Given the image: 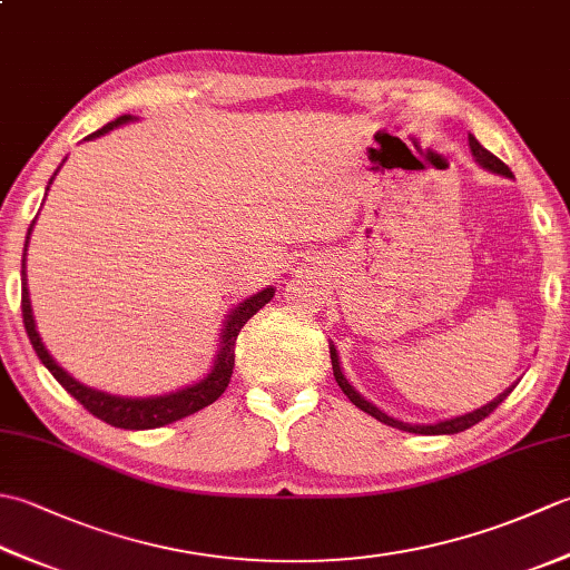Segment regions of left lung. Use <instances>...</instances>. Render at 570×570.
Wrapping results in <instances>:
<instances>
[{"label":"left lung","mask_w":570,"mask_h":570,"mask_svg":"<svg viewBox=\"0 0 570 570\" xmlns=\"http://www.w3.org/2000/svg\"><path fill=\"white\" fill-rule=\"evenodd\" d=\"M468 141H470V151H472V156H475V161L480 164V166H485V168H490V171H494V174H502V176H512V171H510V166H507L504 161H500L498 156H494L492 151H488L485 147H482V144L475 139V137H468ZM331 362H333V374H335V382H337V386H341V390L347 394V399L350 402H353L357 409H362L365 411V414H370V416H374L377 421H382V423H386V426H394V429H402V431H409V433H426V435H441V433H460V431H465V429H470V426H475V423H480L482 419H488L494 409H498L507 396H510V392L512 390H507L504 394H500L498 399H494V402H490L488 406H482V409H478V411H472V414H465V416H458V419H451V421H441V423H435V426H409V423H402V421H394V419H390L386 414H382V411L377 409V406H372L370 402H365V399H362L353 386L347 384V380L343 377V372H341V362H337V353H335V347H331Z\"/></svg>","instance_id":"8db88e82"}]
</instances>
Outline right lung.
I'll return each instance as SVG.
<instances>
[{"mask_svg":"<svg viewBox=\"0 0 570 570\" xmlns=\"http://www.w3.org/2000/svg\"><path fill=\"white\" fill-rule=\"evenodd\" d=\"M129 119H135V117H131V115L117 117L115 122H107L102 129L92 131V135H88L85 139H98L100 135H107L110 129H115L119 125H127ZM31 227H29V235H31ZM27 245H29V237H27ZM27 245H23V262H27ZM272 296H274V288H264V292L249 296L247 301H242V304L233 313H229L227 323H225V331H223L220 355H217L213 372L203 382L188 386V390H180L176 394H166V396L122 399V396H112V394H105V392H95V390H90V386H85V384L72 380L63 367L56 365V360L48 355V350L43 347L39 333H36L33 316H31L29 288H27V272L21 269V316H23V328H27V335H29V341L36 350V355H39V360L48 367V372H51L53 377L58 380V384L63 386V390L70 396H76L78 402L85 409H88L92 416H98L100 421L110 423V426L129 429V431L159 429V426H166V423L186 419L190 414H196V411L205 409L208 404H213L215 399L227 390L229 377H233L235 341H237V335L242 331V325H245L259 308L269 304Z\"/></svg>","mask_w":570,"mask_h":570,"instance_id":"obj_1","label":"right lung"}]
</instances>
